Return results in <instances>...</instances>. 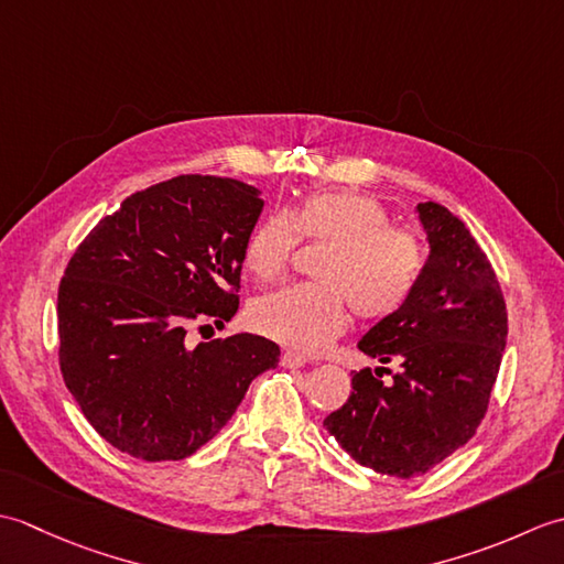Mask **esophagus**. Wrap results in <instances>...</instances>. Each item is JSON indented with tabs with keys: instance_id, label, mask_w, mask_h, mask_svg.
Returning <instances> with one entry per match:
<instances>
[{
	"instance_id": "esophagus-1",
	"label": "esophagus",
	"mask_w": 564,
	"mask_h": 564,
	"mask_svg": "<svg viewBox=\"0 0 564 564\" xmlns=\"http://www.w3.org/2000/svg\"><path fill=\"white\" fill-rule=\"evenodd\" d=\"M305 364H310V358H305L297 351H283V356H281V366H285V368H301Z\"/></svg>"
}]
</instances>
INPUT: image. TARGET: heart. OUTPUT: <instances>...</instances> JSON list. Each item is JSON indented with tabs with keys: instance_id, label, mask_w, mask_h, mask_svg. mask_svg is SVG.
<instances>
[{
	"instance_id": "obj_1",
	"label": "heart",
	"mask_w": 564,
	"mask_h": 564,
	"mask_svg": "<svg viewBox=\"0 0 564 564\" xmlns=\"http://www.w3.org/2000/svg\"><path fill=\"white\" fill-rule=\"evenodd\" d=\"M301 237L327 242L315 275L263 295L251 325L297 351H319L349 325V305L364 319H386L410 303L424 271L414 232L392 227L380 200L356 191H313L289 210H271L251 227L242 259L259 281L281 279Z\"/></svg>"
}]
</instances>
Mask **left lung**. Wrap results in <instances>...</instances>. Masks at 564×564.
Segmentation results:
<instances>
[{"label": "left lung", "mask_w": 564, "mask_h": 564, "mask_svg": "<svg viewBox=\"0 0 564 564\" xmlns=\"http://www.w3.org/2000/svg\"><path fill=\"white\" fill-rule=\"evenodd\" d=\"M416 213L431 247L422 279L400 313L358 341L366 356L400 370L390 386L380 380L388 368L358 370L349 400L325 419L356 463L402 480L475 436L507 346V303L480 245L438 203H419Z\"/></svg>", "instance_id": "obj_1"}]
</instances>
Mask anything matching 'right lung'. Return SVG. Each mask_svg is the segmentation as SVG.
Listing matches in <instances>:
<instances>
[{
    "label": "right lung",
    "mask_w": 564,
    "mask_h": 564,
    "mask_svg": "<svg viewBox=\"0 0 564 564\" xmlns=\"http://www.w3.org/2000/svg\"><path fill=\"white\" fill-rule=\"evenodd\" d=\"M259 188L182 174L128 196L72 254L57 289L59 370L87 422L133 458L182 460L279 366L257 334L188 344L232 319Z\"/></svg>",
    "instance_id": "add662e5"
}]
</instances>
